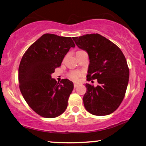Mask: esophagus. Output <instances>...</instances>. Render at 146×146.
Segmentation results:
<instances>
[{
	"label": "esophagus",
	"mask_w": 146,
	"mask_h": 146,
	"mask_svg": "<svg viewBox=\"0 0 146 146\" xmlns=\"http://www.w3.org/2000/svg\"><path fill=\"white\" fill-rule=\"evenodd\" d=\"M78 86V84H74V88H77V87Z\"/></svg>",
	"instance_id": "obj_1"
}]
</instances>
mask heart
I'll list each match as a JSON object with an SVG mask.
<instances>
[{"mask_svg": "<svg viewBox=\"0 0 146 146\" xmlns=\"http://www.w3.org/2000/svg\"><path fill=\"white\" fill-rule=\"evenodd\" d=\"M82 75V73L80 71H71L69 73H68V78H69L73 82H78L79 80H80V77H81Z\"/></svg>", "mask_w": 146, "mask_h": 146, "instance_id": "1", "label": "heart"}]
</instances>
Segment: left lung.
I'll use <instances>...</instances> for the list:
<instances>
[{
  "instance_id": "1",
  "label": "left lung",
  "mask_w": 146,
  "mask_h": 146,
  "mask_svg": "<svg viewBox=\"0 0 146 146\" xmlns=\"http://www.w3.org/2000/svg\"><path fill=\"white\" fill-rule=\"evenodd\" d=\"M80 48L89 56L86 80H98L94 86L86 84V92L83 102L85 108L92 115H110L115 111L124 98L129 80L126 60L119 48L98 33L73 37Z\"/></svg>"
}]
</instances>
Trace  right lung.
<instances>
[{
  "mask_svg": "<svg viewBox=\"0 0 146 146\" xmlns=\"http://www.w3.org/2000/svg\"><path fill=\"white\" fill-rule=\"evenodd\" d=\"M75 45L71 37L45 33L28 48L18 68L19 88L27 104L38 115L54 118L66 109L73 84L51 77L65 55Z\"/></svg>",
  "mask_w": 146,
  "mask_h": 146,
  "instance_id": "obj_1",
  "label": "right lung"
}]
</instances>
